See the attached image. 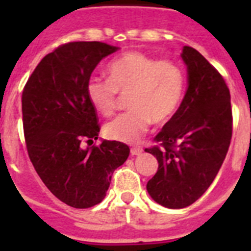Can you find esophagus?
I'll return each instance as SVG.
<instances>
[{
    "label": "esophagus",
    "mask_w": 251,
    "mask_h": 251,
    "mask_svg": "<svg viewBox=\"0 0 251 251\" xmlns=\"http://www.w3.org/2000/svg\"><path fill=\"white\" fill-rule=\"evenodd\" d=\"M142 152H143V149H141V147H133V149L130 150V153H131V155H134V156L141 155Z\"/></svg>",
    "instance_id": "1"
}]
</instances>
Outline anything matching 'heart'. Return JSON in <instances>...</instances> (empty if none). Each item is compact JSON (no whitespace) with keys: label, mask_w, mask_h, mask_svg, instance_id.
I'll use <instances>...</instances> for the list:
<instances>
[{"label":"heart","mask_w":251,"mask_h":251,"mask_svg":"<svg viewBox=\"0 0 251 251\" xmlns=\"http://www.w3.org/2000/svg\"><path fill=\"white\" fill-rule=\"evenodd\" d=\"M106 74V80L91 78L86 94L102 116H110L116 110L118 94L129 95L127 106L131 110L117 116L104 127V133L112 141L138 143L151 122L165 124L182 104L186 76L175 61H159L131 50L109 62Z\"/></svg>","instance_id":"obj_1"}]
</instances>
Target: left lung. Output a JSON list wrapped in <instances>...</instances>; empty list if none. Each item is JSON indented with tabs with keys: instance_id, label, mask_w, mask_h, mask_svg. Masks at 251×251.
Here are the masks:
<instances>
[{
	"instance_id": "8db88e82",
	"label": "left lung",
	"mask_w": 251,
	"mask_h": 251,
	"mask_svg": "<svg viewBox=\"0 0 251 251\" xmlns=\"http://www.w3.org/2000/svg\"><path fill=\"white\" fill-rule=\"evenodd\" d=\"M181 58L187 68V90L178 112L146 149L159 168L147 191L167 208H183L202 197L218 175L232 138L229 88L220 73L191 47Z\"/></svg>"
}]
</instances>
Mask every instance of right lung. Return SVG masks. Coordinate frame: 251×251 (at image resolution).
I'll return each mask as SVG.
<instances>
[{
	"instance_id": "right-lung-1",
	"label": "right lung",
	"mask_w": 251,
	"mask_h": 251,
	"mask_svg": "<svg viewBox=\"0 0 251 251\" xmlns=\"http://www.w3.org/2000/svg\"><path fill=\"white\" fill-rule=\"evenodd\" d=\"M118 50L100 41H74L54 49L33 70L22 95L28 156L41 181L61 202L88 208L104 199L113 172L129 157L117 141L83 149L99 137L87 82L102 58Z\"/></svg>"
}]
</instances>
